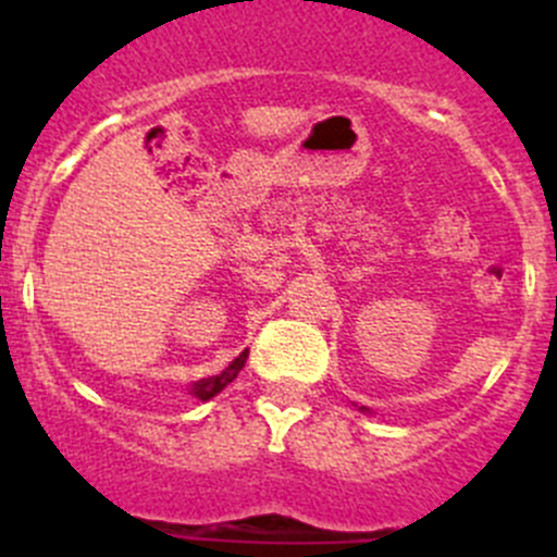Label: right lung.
Instances as JSON below:
<instances>
[{
	"label": "right lung",
	"instance_id": "obj_1",
	"mask_svg": "<svg viewBox=\"0 0 557 557\" xmlns=\"http://www.w3.org/2000/svg\"><path fill=\"white\" fill-rule=\"evenodd\" d=\"M245 361H247V350L239 352V356L234 358V361L228 363V367L223 369L221 374H215V377H205V380H199V383L190 385L188 393L194 398H199V401H210V398L218 396V393H221L228 383H234V377H237V374L243 372Z\"/></svg>",
	"mask_w": 557,
	"mask_h": 557
}]
</instances>
